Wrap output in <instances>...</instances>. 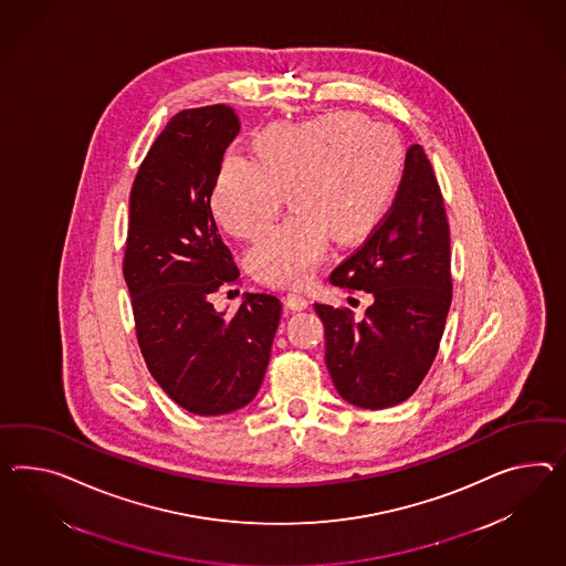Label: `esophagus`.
Returning a JSON list of instances; mask_svg holds the SVG:
<instances>
[{"label": "esophagus", "mask_w": 566, "mask_h": 566, "mask_svg": "<svg viewBox=\"0 0 566 566\" xmlns=\"http://www.w3.org/2000/svg\"><path fill=\"white\" fill-rule=\"evenodd\" d=\"M285 305H287L290 310H293V312H302V310L307 307V300H305L302 293H293V291H291V293L285 295Z\"/></svg>", "instance_id": "1"}]
</instances>
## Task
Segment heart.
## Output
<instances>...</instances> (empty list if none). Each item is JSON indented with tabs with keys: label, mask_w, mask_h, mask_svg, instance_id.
I'll list each match as a JSON object with an SVG mask.
<instances>
[{
	"label": "heart",
	"mask_w": 566,
	"mask_h": 566,
	"mask_svg": "<svg viewBox=\"0 0 566 566\" xmlns=\"http://www.w3.org/2000/svg\"><path fill=\"white\" fill-rule=\"evenodd\" d=\"M398 133L350 111L276 123L256 142V158L228 151L211 192L219 226L250 240L275 219L290 190V218L248 252L261 283L304 285L326 259L333 235L363 238L386 213L402 172Z\"/></svg>",
	"instance_id": "heart-1"
}]
</instances>
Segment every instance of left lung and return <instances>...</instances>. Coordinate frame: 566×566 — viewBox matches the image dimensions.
I'll return each instance as SVG.
<instances>
[{
  "mask_svg": "<svg viewBox=\"0 0 566 566\" xmlns=\"http://www.w3.org/2000/svg\"><path fill=\"white\" fill-rule=\"evenodd\" d=\"M331 283L374 295L363 319L348 307L314 305L334 388L371 410L405 402L436 361L453 287L450 223L422 147H408L390 211L334 269Z\"/></svg>",
  "mask_w": 566,
  "mask_h": 566,
  "instance_id": "8db88e82",
  "label": "left lung"
}]
</instances>
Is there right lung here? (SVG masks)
<instances>
[{
  "instance_id": "add662e5",
  "label": "right lung",
  "mask_w": 566,
  "mask_h": 566,
  "mask_svg": "<svg viewBox=\"0 0 566 566\" xmlns=\"http://www.w3.org/2000/svg\"><path fill=\"white\" fill-rule=\"evenodd\" d=\"M240 133L230 106L172 116L133 180L123 275L147 369L176 405L216 417L261 390L281 302L248 293L233 316L211 295L240 283L211 213V192Z\"/></svg>"
}]
</instances>
